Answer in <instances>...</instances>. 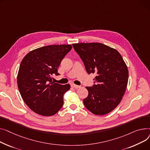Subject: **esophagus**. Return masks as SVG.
I'll use <instances>...</instances> for the list:
<instances>
[{"label": "esophagus", "instance_id": "1", "mask_svg": "<svg viewBox=\"0 0 150 150\" xmlns=\"http://www.w3.org/2000/svg\"><path fill=\"white\" fill-rule=\"evenodd\" d=\"M71 86L74 88H80L81 86H79V85H76L75 84H71Z\"/></svg>", "mask_w": 150, "mask_h": 150}]
</instances>
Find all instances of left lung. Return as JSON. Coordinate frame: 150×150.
Instances as JSON below:
<instances>
[{"label": "left lung", "instance_id": "8db88e82", "mask_svg": "<svg viewBox=\"0 0 150 150\" xmlns=\"http://www.w3.org/2000/svg\"><path fill=\"white\" fill-rule=\"evenodd\" d=\"M73 48L83 62L88 74L96 76L93 86H86L85 107L96 115H105L115 108L124 95L128 69L119 52L101 43H73Z\"/></svg>", "mask_w": 150, "mask_h": 150}]
</instances>
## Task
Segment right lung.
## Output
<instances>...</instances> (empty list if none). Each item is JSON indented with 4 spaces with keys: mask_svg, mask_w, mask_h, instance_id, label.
<instances>
[{
    "mask_svg": "<svg viewBox=\"0 0 150 150\" xmlns=\"http://www.w3.org/2000/svg\"><path fill=\"white\" fill-rule=\"evenodd\" d=\"M71 45H53L31 51L22 59L17 74V86L22 98L34 112L43 116L56 114L64 104V94L70 85L52 82L59 75L57 68Z\"/></svg>",
    "mask_w": 150,
    "mask_h": 150,
    "instance_id": "right-lung-1",
    "label": "right lung"
}]
</instances>
